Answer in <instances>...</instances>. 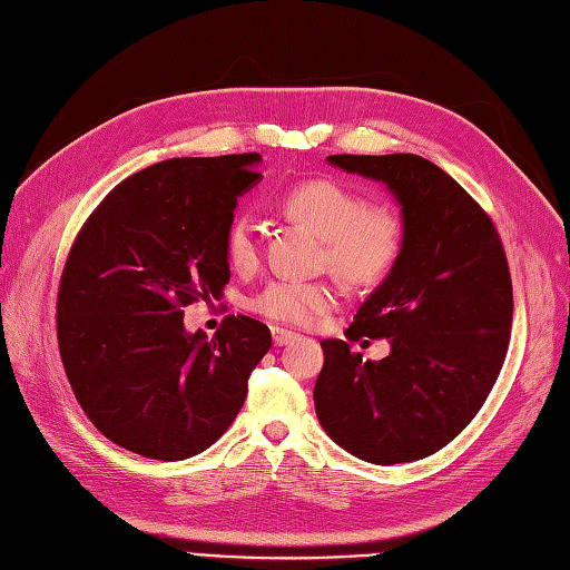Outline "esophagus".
Returning <instances> with one entry per match:
<instances>
[{
  "label": "esophagus",
  "instance_id": "obj_1",
  "mask_svg": "<svg viewBox=\"0 0 570 570\" xmlns=\"http://www.w3.org/2000/svg\"><path fill=\"white\" fill-rule=\"evenodd\" d=\"M271 332H273V342H275V346H285V344H289L293 340H297V334H295V332L283 330V327H273Z\"/></svg>",
  "mask_w": 570,
  "mask_h": 570
}]
</instances>
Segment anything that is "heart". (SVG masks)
Returning a JSON list of instances; mask_svg holds the SVG:
<instances>
[{
	"mask_svg": "<svg viewBox=\"0 0 570 570\" xmlns=\"http://www.w3.org/2000/svg\"><path fill=\"white\" fill-rule=\"evenodd\" d=\"M283 212L324 238V263L354 287H376L396 271L405 248V226L396 212L371 206L368 196L334 179H307L289 187ZM226 261L248 273L258 265V238L248 216L230 220L224 236ZM330 281H271L248 297V309L273 322L312 327L336 307Z\"/></svg>",
	"mask_w": 570,
	"mask_h": 570,
	"instance_id": "obj_1",
	"label": "heart"
}]
</instances>
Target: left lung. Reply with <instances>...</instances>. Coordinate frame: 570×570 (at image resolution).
Returning <instances> with one entry per match:
<instances>
[{"label": "left lung", "mask_w": 570, "mask_h": 570, "mask_svg": "<svg viewBox=\"0 0 570 570\" xmlns=\"http://www.w3.org/2000/svg\"><path fill=\"white\" fill-rule=\"evenodd\" d=\"M332 165L396 194L405 226L401 261L368 295L346 340H389L362 362L324 340L315 409L327 435L374 464L413 462L458 438L490 396L512 336V275L490 214L417 155H332Z\"/></svg>", "instance_id": "8db88e82"}]
</instances>
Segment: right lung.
Instances as JSON below:
<instances>
[{
  "instance_id": "right-lung-1",
  "label": "right lung",
  "mask_w": 570,
  "mask_h": 570,
  "mask_svg": "<svg viewBox=\"0 0 570 570\" xmlns=\"http://www.w3.org/2000/svg\"><path fill=\"white\" fill-rule=\"evenodd\" d=\"M258 153L181 157L120 181L80 226L58 283L68 383L98 431L149 460H184L234 423L273 336L228 315L206 340L184 307L220 297L224 236Z\"/></svg>"
}]
</instances>
